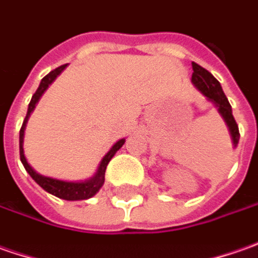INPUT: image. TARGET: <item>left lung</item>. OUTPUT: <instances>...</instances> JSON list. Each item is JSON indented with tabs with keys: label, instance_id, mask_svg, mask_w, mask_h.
<instances>
[{
	"label": "left lung",
	"instance_id": "8db88e82",
	"mask_svg": "<svg viewBox=\"0 0 258 258\" xmlns=\"http://www.w3.org/2000/svg\"><path fill=\"white\" fill-rule=\"evenodd\" d=\"M191 66H192V77H191L192 84L196 85L201 93L209 98L210 101H213L217 105L218 111L223 115V118L226 120L227 125L230 128L233 143H234V146H237L238 140H240V131H238V125H237L234 117H233L231 105L227 100L226 94L223 93L221 85L206 68L199 66L197 62H191Z\"/></svg>",
	"mask_w": 258,
	"mask_h": 258
}]
</instances>
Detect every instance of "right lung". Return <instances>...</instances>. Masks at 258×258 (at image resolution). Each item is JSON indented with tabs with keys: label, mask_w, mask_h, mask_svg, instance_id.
I'll return each instance as SVG.
<instances>
[{
	"label": "right lung",
	"mask_w": 258,
	"mask_h": 258,
	"mask_svg": "<svg viewBox=\"0 0 258 258\" xmlns=\"http://www.w3.org/2000/svg\"><path fill=\"white\" fill-rule=\"evenodd\" d=\"M67 64H64V66H59L55 70H52L49 74L44 77L42 80H41L40 87L37 88V91L35 94L32 95L31 101H30V105H28V111H27V115H25V118H24L23 122V127L20 130V158H21V163H23L24 168L27 170V173L30 174L32 177V180L37 182L38 185H41L44 190L49 192V194H52V196H55L58 199H62V200H70V201H74V200H87V199H90V197H93L94 194L97 192V191L101 188V185L104 184V174H105V168H107V165L110 163V160L112 158V156L117 153V150H120L122 144H124V141L125 140H120L118 143H115L112 148L107 153V156L102 158L101 164L98 167V171L97 174L94 175L91 180H88V181L85 182H67V181H61V180H55V178H49V177H44V175H41L37 171H34L32 170V167L28 163H27V160H25V156H24V148H23V140H24V130H25V124H27V121H28V117H30V114L34 110V107H35V104L38 102L40 100V97L42 95V93L48 88V85L57 78V76L66 68Z\"/></svg>",
	"instance_id": "add662e5"
}]
</instances>
